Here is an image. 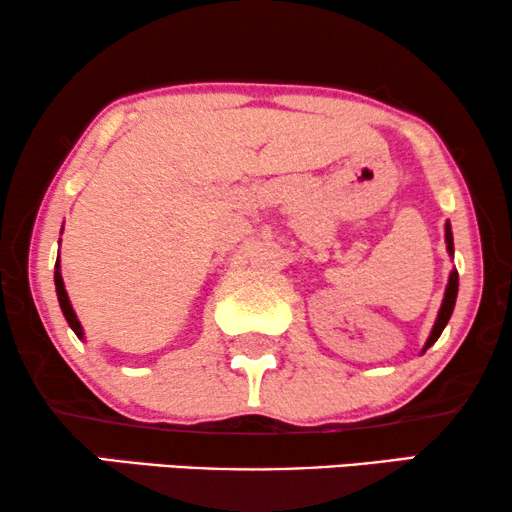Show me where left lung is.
I'll list each match as a JSON object with an SVG mask.
<instances>
[{"label":"left lung","mask_w":512,"mask_h":512,"mask_svg":"<svg viewBox=\"0 0 512 512\" xmlns=\"http://www.w3.org/2000/svg\"><path fill=\"white\" fill-rule=\"evenodd\" d=\"M445 242H447V254L454 256V240H452V228H450V221L445 223ZM457 291H459V275L457 270L450 272V279H447V289H445V298H443V305H440L438 310V317H436V324L431 328V335L429 340H426V345L422 352H426L433 342L440 338V333H443V328L447 326V321L452 317V310H454V303H457Z\"/></svg>","instance_id":"left-lung-1"}]
</instances>
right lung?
I'll return each instance as SVG.
<instances>
[{"label": "right lung", "instance_id": "add662e5", "mask_svg": "<svg viewBox=\"0 0 512 512\" xmlns=\"http://www.w3.org/2000/svg\"><path fill=\"white\" fill-rule=\"evenodd\" d=\"M55 291H58L60 310H62V314H65L69 328H72V331L76 333V338L83 340V338H86V335H83V326H81V321L76 319V312H74L72 303H69V296L65 291V282H62V275H60V256H58V263H55Z\"/></svg>", "mask_w": 512, "mask_h": 512}]
</instances>
